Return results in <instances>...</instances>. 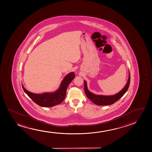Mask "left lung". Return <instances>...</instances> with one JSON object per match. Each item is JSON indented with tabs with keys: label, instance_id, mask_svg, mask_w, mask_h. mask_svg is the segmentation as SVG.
I'll return each instance as SVG.
<instances>
[{
	"label": "left lung",
	"instance_id": "left-lung-1",
	"mask_svg": "<svg viewBox=\"0 0 152 152\" xmlns=\"http://www.w3.org/2000/svg\"><path fill=\"white\" fill-rule=\"evenodd\" d=\"M84 91H85L86 95L94 104H95L96 105H101V106L111 105L118 101L121 97H122L123 95L126 93L127 90H128L129 87L130 86V74L129 72L128 80L125 87L121 91L118 93L117 94H115L114 95H111V96L97 95L94 94L88 90L86 81H84Z\"/></svg>",
	"mask_w": 152,
	"mask_h": 152
}]
</instances>
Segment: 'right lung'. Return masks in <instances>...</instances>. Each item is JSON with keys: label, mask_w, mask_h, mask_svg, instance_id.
I'll return each instance as SVG.
<instances>
[{"label": "right lung", "mask_w": 152, "mask_h": 152, "mask_svg": "<svg viewBox=\"0 0 152 152\" xmlns=\"http://www.w3.org/2000/svg\"><path fill=\"white\" fill-rule=\"evenodd\" d=\"M75 77V74L73 72L70 73L66 75L62 80L60 88L54 93H45L42 94H34L26 90L23 86L22 88L26 94L37 105L42 107H53L59 104L64 100L66 95L67 87Z\"/></svg>", "instance_id": "right-lung-1"}]
</instances>
